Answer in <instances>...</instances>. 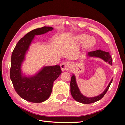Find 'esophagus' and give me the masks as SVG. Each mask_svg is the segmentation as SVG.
I'll list each match as a JSON object with an SVG mask.
<instances>
[{"label": "esophagus", "mask_w": 125, "mask_h": 125, "mask_svg": "<svg viewBox=\"0 0 125 125\" xmlns=\"http://www.w3.org/2000/svg\"><path fill=\"white\" fill-rule=\"evenodd\" d=\"M71 66V63L69 62H65L61 63L60 65V67H61V69L62 71L68 70L70 68Z\"/></svg>", "instance_id": "esophagus-1"}]
</instances>
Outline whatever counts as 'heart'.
I'll use <instances>...</instances> for the list:
<instances>
[{
  "mask_svg": "<svg viewBox=\"0 0 125 125\" xmlns=\"http://www.w3.org/2000/svg\"><path fill=\"white\" fill-rule=\"evenodd\" d=\"M74 40L78 43H82V48L84 50H89L92 48L96 44V41L92 37L85 34H79L74 37Z\"/></svg>",
  "mask_w": 125,
  "mask_h": 125,
  "instance_id": "b5f03b06",
  "label": "heart"
}]
</instances>
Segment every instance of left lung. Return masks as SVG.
<instances>
[{
	"instance_id": "1",
	"label": "left lung",
	"mask_w": 125,
	"mask_h": 125,
	"mask_svg": "<svg viewBox=\"0 0 125 125\" xmlns=\"http://www.w3.org/2000/svg\"><path fill=\"white\" fill-rule=\"evenodd\" d=\"M86 56L89 57H94V58H99L103 60L105 62H108L110 65H112V59L109 53L107 52H105L99 50L95 51L90 52L86 54ZM113 79H111L110 82L109 83L107 88L105 89L104 91L100 95L94 97H87L82 94L79 90L78 86L77 83L76 78L74 74H73L71 79L70 81V92L72 96L73 99L83 104H90L93 103L96 101H99L103 97L106 93L107 92L109 86L113 81Z\"/></svg>"
}]
</instances>
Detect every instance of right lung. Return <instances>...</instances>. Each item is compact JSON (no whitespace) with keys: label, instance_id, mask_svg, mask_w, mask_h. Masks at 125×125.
<instances>
[{"label":"right lung","instance_id":"obj_1","mask_svg":"<svg viewBox=\"0 0 125 125\" xmlns=\"http://www.w3.org/2000/svg\"><path fill=\"white\" fill-rule=\"evenodd\" d=\"M53 29L44 26L30 31L19 41L12 52L10 79L18 95L27 101L41 103L47 100L51 95L54 82L62 73L58 65L43 66L32 75H25L22 70L26 55L35 36L44 34Z\"/></svg>","mask_w":125,"mask_h":125}]
</instances>
